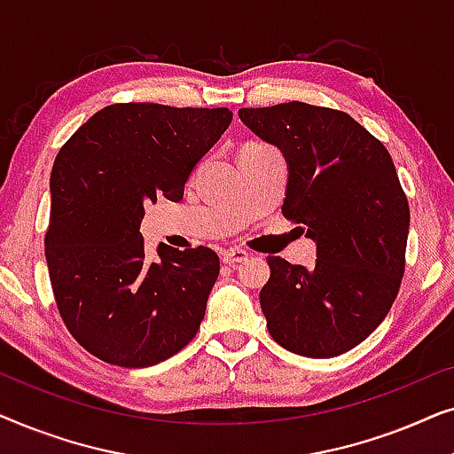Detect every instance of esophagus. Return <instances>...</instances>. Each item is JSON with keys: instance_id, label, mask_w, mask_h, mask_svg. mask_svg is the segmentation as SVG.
Returning a JSON list of instances; mask_svg holds the SVG:
<instances>
[{"instance_id": "esophagus-1", "label": "esophagus", "mask_w": 454, "mask_h": 454, "mask_svg": "<svg viewBox=\"0 0 454 454\" xmlns=\"http://www.w3.org/2000/svg\"><path fill=\"white\" fill-rule=\"evenodd\" d=\"M221 260H223V264L244 262V260H247V252L246 250H239V247H231V250L221 252Z\"/></svg>"}]
</instances>
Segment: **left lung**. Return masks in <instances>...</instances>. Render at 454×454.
Returning <instances> with one entry per match:
<instances>
[{
	"mask_svg": "<svg viewBox=\"0 0 454 454\" xmlns=\"http://www.w3.org/2000/svg\"><path fill=\"white\" fill-rule=\"evenodd\" d=\"M289 167L283 215L308 227L316 264L269 256L260 306L270 337L325 359L353 349L387 318L403 272L409 202L384 145L343 111L291 101L239 109Z\"/></svg>",
	"mask_w": 454,
	"mask_h": 454,
	"instance_id": "1",
	"label": "left lung"
}]
</instances>
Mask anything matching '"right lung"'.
Segmentation results:
<instances>
[{
	"instance_id": "right-lung-1",
	"label": "right lung",
	"mask_w": 454,
	"mask_h": 454,
	"mask_svg": "<svg viewBox=\"0 0 454 454\" xmlns=\"http://www.w3.org/2000/svg\"><path fill=\"white\" fill-rule=\"evenodd\" d=\"M227 107L115 103L61 146L51 169L45 258L72 337L121 368L160 364L194 339L219 256L159 244L146 262L140 221L157 196L179 202L192 169L229 128Z\"/></svg>"
}]
</instances>
